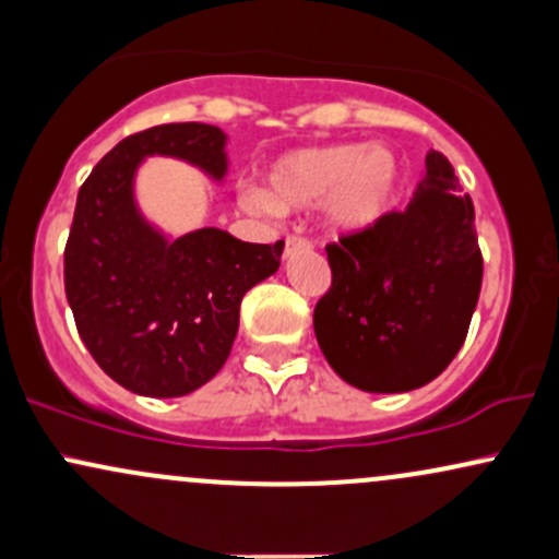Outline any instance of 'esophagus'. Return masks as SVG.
<instances>
[{
    "instance_id": "34e87169",
    "label": "esophagus",
    "mask_w": 559,
    "mask_h": 559,
    "mask_svg": "<svg viewBox=\"0 0 559 559\" xmlns=\"http://www.w3.org/2000/svg\"><path fill=\"white\" fill-rule=\"evenodd\" d=\"M310 247H312V241H310V239H305V236H297V234L286 236V243H284V258H288V254H294V252H299V249H310Z\"/></svg>"
}]
</instances>
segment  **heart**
Segmentation results:
<instances>
[{"instance_id": "heart-1", "label": "heart", "mask_w": 559, "mask_h": 559, "mask_svg": "<svg viewBox=\"0 0 559 559\" xmlns=\"http://www.w3.org/2000/svg\"><path fill=\"white\" fill-rule=\"evenodd\" d=\"M400 191V159L389 146L355 141L307 146L281 155L267 168V191L243 186L241 207L258 215L320 204L325 228L338 236L370 230L391 213Z\"/></svg>"}]
</instances>
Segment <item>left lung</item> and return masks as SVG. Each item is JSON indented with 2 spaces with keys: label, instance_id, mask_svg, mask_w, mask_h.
<instances>
[{
  "label": "left lung",
  "instance_id": "1",
  "mask_svg": "<svg viewBox=\"0 0 559 559\" xmlns=\"http://www.w3.org/2000/svg\"><path fill=\"white\" fill-rule=\"evenodd\" d=\"M325 252L333 278L312 325L331 368L373 394L433 381L465 342L484 278L476 213L452 163L428 152L407 210Z\"/></svg>",
  "mask_w": 559,
  "mask_h": 559
}]
</instances>
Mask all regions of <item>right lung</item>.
Wrapping results in <instances>:
<instances>
[{
  "mask_svg": "<svg viewBox=\"0 0 559 559\" xmlns=\"http://www.w3.org/2000/svg\"><path fill=\"white\" fill-rule=\"evenodd\" d=\"M178 157L221 181L226 133L207 123L146 128L96 163L66 243V294L75 329L115 383L141 396H183L223 368L243 294L281 265L284 241L249 243L221 228L170 241L133 199L141 159Z\"/></svg>",
  "mask_w": 559,
  "mask_h": 559,
  "instance_id": "right-lung-1",
  "label": "right lung"
}]
</instances>
